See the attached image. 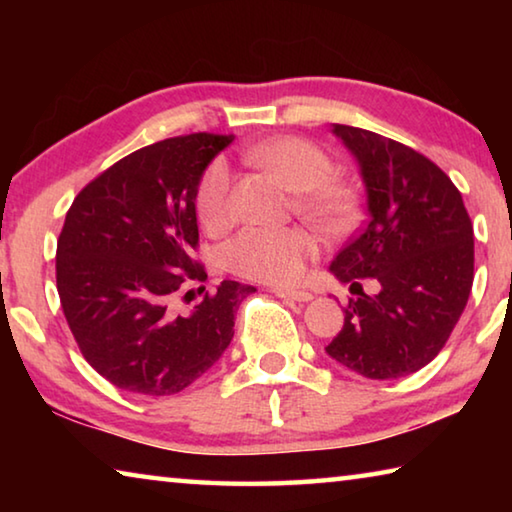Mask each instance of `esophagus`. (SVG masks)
Masks as SVG:
<instances>
[{"instance_id":"obj_1","label":"esophagus","mask_w":512,"mask_h":512,"mask_svg":"<svg viewBox=\"0 0 512 512\" xmlns=\"http://www.w3.org/2000/svg\"><path fill=\"white\" fill-rule=\"evenodd\" d=\"M273 293L277 298H284L291 302H309L311 298H314L309 291H296V289H275Z\"/></svg>"}]
</instances>
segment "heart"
Here are the masks:
<instances>
[{"mask_svg":"<svg viewBox=\"0 0 512 512\" xmlns=\"http://www.w3.org/2000/svg\"><path fill=\"white\" fill-rule=\"evenodd\" d=\"M248 160L271 171L293 192L296 210L320 235H341L357 216V192L345 180L332 178L334 162L318 144L302 137H277L250 149ZM198 221L221 230L232 214V169L225 158L207 164L196 189ZM314 246L300 230L246 228L221 250L225 268L248 280L289 287L300 280Z\"/></svg>","mask_w":512,"mask_h":512,"instance_id":"b5f03b06","label":"heart"}]
</instances>
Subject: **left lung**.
<instances>
[{
  "mask_svg": "<svg viewBox=\"0 0 512 512\" xmlns=\"http://www.w3.org/2000/svg\"><path fill=\"white\" fill-rule=\"evenodd\" d=\"M332 133L359 162L368 219L329 266L359 298L325 350L368 379L411 375L445 348L470 298V214L447 173L411 146L343 124ZM366 276L380 282L375 297L362 293Z\"/></svg>",
  "mask_w": 512,
  "mask_h": 512,
  "instance_id": "obj_1",
  "label": "left lung"
}]
</instances>
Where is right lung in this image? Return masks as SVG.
<instances>
[{
	"label": "right lung",
	"mask_w": 512,
	"mask_h": 512,
	"mask_svg": "<svg viewBox=\"0 0 512 512\" xmlns=\"http://www.w3.org/2000/svg\"><path fill=\"white\" fill-rule=\"evenodd\" d=\"M232 140L192 133L144 146L99 173L67 210L56 248L60 307L85 361L121 391H185L221 359L241 300L255 291L223 280L187 314L176 307L207 277L194 259L196 189Z\"/></svg>",
	"instance_id": "right-lung-1"
}]
</instances>
